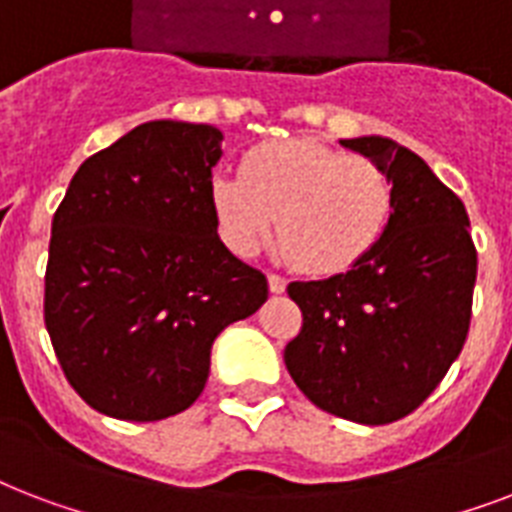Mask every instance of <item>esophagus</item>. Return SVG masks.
<instances>
[{"mask_svg": "<svg viewBox=\"0 0 512 512\" xmlns=\"http://www.w3.org/2000/svg\"><path fill=\"white\" fill-rule=\"evenodd\" d=\"M267 283H269V291L272 293H283L285 291V277H280V275H267Z\"/></svg>", "mask_w": 512, "mask_h": 512, "instance_id": "34e87169", "label": "esophagus"}]
</instances>
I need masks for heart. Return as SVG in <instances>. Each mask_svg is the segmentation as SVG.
<instances>
[{"mask_svg": "<svg viewBox=\"0 0 512 512\" xmlns=\"http://www.w3.org/2000/svg\"><path fill=\"white\" fill-rule=\"evenodd\" d=\"M221 240L253 256L275 232L283 253L310 275L358 264L390 224L392 184L376 162L310 138L267 141L245 152L240 176L211 178Z\"/></svg>", "mask_w": 512, "mask_h": 512, "instance_id": "1", "label": "heart"}]
</instances>
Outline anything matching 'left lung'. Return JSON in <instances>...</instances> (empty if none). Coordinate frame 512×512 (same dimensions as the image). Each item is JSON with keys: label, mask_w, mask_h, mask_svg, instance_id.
Listing matches in <instances>:
<instances>
[{"label": "left lung", "mask_w": 512, "mask_h": 512, "mask_svg": "<svg viewBox=\"0 0 512 512\" xmlns=\"http://www.w3.org/2000/svg\"><path fill=\"white\" fill-rule=\"evenodd\" d=\"M339 144L387 173L390 224L342 275L288 285L304 326L283 358L318 408L390 425L441 384L462 352L478 256L465 205L419 154L382 136Z\"/></svg>", "instance_id": "1"}]
</instances>
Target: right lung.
<instances>
[{
  "label": "right lung",
  "instance_id": "add662e5",
  "mask_svg": "<svg viewBox=\"0 0 512 512\" xmlns=\"http://www.w3.org/2000/svg\"><path fill=\"white\" fill-rule=\"evenodd\" d=\"M213 125L154 120L87 157L53 216L45 326L87 406L125 422L200 398L211 347L267 301V277L221 243Z\"/></svg>",
  "mask_w": 512,
  "mask_h": 512
}]
</instances>
